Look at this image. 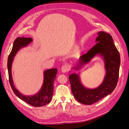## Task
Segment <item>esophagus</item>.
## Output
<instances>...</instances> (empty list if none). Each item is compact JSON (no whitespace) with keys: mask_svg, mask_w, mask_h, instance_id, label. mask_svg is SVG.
I'll use <instances>...</instances> for the list:
<instances>
[{"mask_svg":"<svg viewBox=\"0 0 129 129\" xmlns=\"http://www.w3.org/2000/svg\"><path fill=\"white\" fill-rule=\"evenodd\" d=\"M69 69V66H67V65H63L62 66V67L61 68V72L62 73H66L67 72Z\"/></svg>","mask_w":129,"mask_h":129,"instance_id":"obj_1","label":"esophagus"}]
</instances>
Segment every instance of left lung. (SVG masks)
I'll use <instances>...</instances> for the list:
<instances>
[{
	"label": "left lung",
	"mask_w": 129,
	"mask_h": 129,
	"mask_svg": "<svg viewBox=\"0 0 129 129\" xmlns=\"http://www.w3.org/2000/svg\"><path fill=\"white\" fill-rule=\"evenodd\" d=\"M97 34L99 36L96 40V44L87 53L80 57L75 69H81L93 57L99 54L104 58L106 71V75L102 83L95 89H88L82 84L79 74H72L69 76L74 97L79 102L86 105L98 102L110 94L116 87L119 77L120 55L112 37L102 31H100Z\"/></svg>",
	"instance_id": "8db88e82"
}]
</instances>
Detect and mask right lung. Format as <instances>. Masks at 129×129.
Returning <instances> with one entry per match:
<instances>
[{"instance_id":"1","label":"right lung","mask_w":129,"mask_h":129,"mask_svg":"<svg viewBox=\"0 0 129 129\" xmlns=\"http://www.w3.org/2000/svg\"><path fill=\"white\" fill-rule=\"evenodd\" d=\"M33 41L30 38L18 37L13 43L12 49L8 57L7 68H8L9 81L12 89L15 95L24 102L34 107H41L49 103L52 99L54 90V82L56 79L57 69L53 68L46 70L44 72V81L39 92L33 96H25L17 90L13 84L12 77L11 67L13 57L21 48L28 45Z\"/></svg>"}]
</instances>
